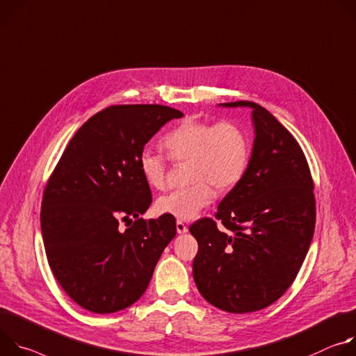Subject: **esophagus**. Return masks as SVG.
Here are the masks:
<instances>
[{"mask_svg": "<svg viewBox=\"0 0 356 356\" xmlns=\"http://www.w3.org/2000/svg\"><path fill=\"white\" fill-rule=\"evenodd\" d=\"M177 232H178L179 234H182V233H186V232H188V226H186L184 222L178 220V222H177Z\"/></svg>", "mask_w": 356, "mask_h": 356, "instance_id": "1", "label": "esophagus"}]
</instances>
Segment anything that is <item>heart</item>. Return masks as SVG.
I'll use <instances>...</instances> for the list:
<instances>
[{"label": "heart", "instance_id": "1", "mask_svg": "<svg viewBox=\"0 0 356 356\" xmlns=\"http://www.w3.org/2000/svg\"><path fill=\"white\" fill-rule=\"evenodd\" d=\"M174 161H188L186 188L174 189L155 202L156 211L175 219L191 220L211 205L215 191L226 192L245 177L250 161V140L245 129L233 122L218 124L185 118L163 140ZM138 168L152 188L165 184V158L149 148L138 155Z\"/></svg>", "mask_w": 356, "mask_h": 356}]
</instances>
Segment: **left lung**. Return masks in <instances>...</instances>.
I'll list each match as a JSON object with an SVG mask.
<instances>
[{"label": "left lung", "instance_id": "8db88e82", "mask_svg": "<svg viewBox=\"0 0 356 356\" xmlns=\"http://www.w3.org/2000/svg\"><path fill=\"white\" fill-rule=\"evenodd\" d=\"M219 106L252 108L254 141L245 177L215 215L230 233L209 218L189 226L198 242L192 273L208 302L245 314L293 284L314 236V185L301 147L268 110L246 100Z\"/></svg>", "mask_w": 356, "mask_h": 356}]
</instances>
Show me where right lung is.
I'll use <instances>...</instances> for the list:
<instances>
[{
	"instance_id": "add662e5",
	"label": "right lung",
	"mask_w": 356,
	"mask_h": 356,
	"mask_svg": "<svg viewBox=\"0 0 356 356\" xmlns=\"http://www.w3.org/2000/svg\"><path fill=\"white\" fill-rule=\"evenodd\" d=\"M182 115L161 104L107 107L76 131L48 181L41 209L48 263L66 294L88 311L110 314L134 304L175 238V218H140L152 196L138 155ZM120 221L131 226L122 231Z\"/></svg>"
}]
</instances>
